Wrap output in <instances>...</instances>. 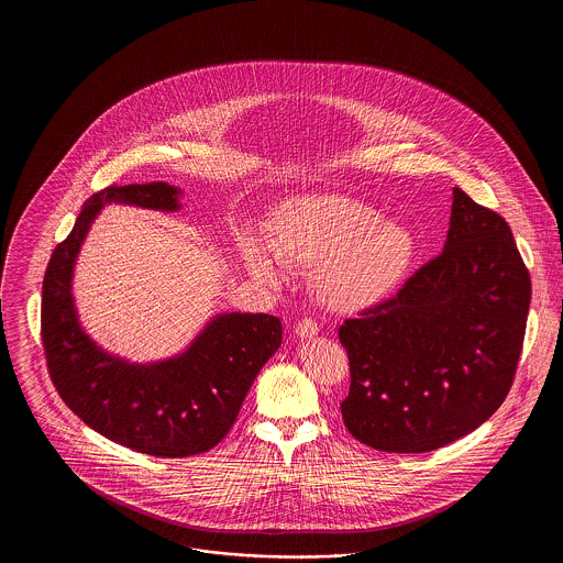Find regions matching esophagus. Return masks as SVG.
<instances>
[{
    "mask_svg": "<svg viewBox=\"0 0 563 563\" xmlns=\"http://www.w3.org/2000/svg\"><path fill=\"white\" fill-rule=\"evenodd\" d=\"M295 333L299 338H314L319 333V324H317V321H312V319H301V321H297V324H295Z\"/></svg>",
    "mask_w": 563,
    "mask_h": 563,
    "instance_id": "34e87169",
    "label": "esophagus"
}]
</instances>
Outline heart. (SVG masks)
I'll return each mask as SVG.
<instances>
[{
  "instance_id": "1",
  "label": "heart",
  "mask_w": 563,
  "mask_h": 563,
  "mask_svg": "<svg viewBox=\"0 0 563 563\" xmlns=\"http://www.w3.org/2000/svg\"><path fill=\"white\" fill-rule=\"evenodd\" d=\"M416 253L409 228L340 194L297 198L274 217L269 246L246 241L242 249L249 269L266 280L280 276L278 262L312 269L319 299L340 312L372 308L395 294Z\"/></svg>"
}]
</instances>
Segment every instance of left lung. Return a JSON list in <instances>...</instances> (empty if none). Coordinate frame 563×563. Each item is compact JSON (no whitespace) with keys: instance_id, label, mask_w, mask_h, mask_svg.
I'll use <instances>...</instances> for the list:
<instances>
[{"instance_id":"1","label":"left lung","mask_w":563,"mask_h":563,"mask_svg":"<svg viewBox=\"0 0 563 563\" xmlns=\"http://www.w3.org/2000/svg\"><path fill=\"white\" fill-rule=\"evenodd\" d=\"M530 297L509 223L454 188L443 253L340 327L350 434L379 452L422 454L479 429L509 395Z\"/></svg>"}]
</instances>
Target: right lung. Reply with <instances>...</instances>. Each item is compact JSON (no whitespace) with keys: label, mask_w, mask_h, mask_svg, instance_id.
<instances>
[{"label":"right lung","mask_w":563,"mask_h":563,"mask_svg":"<svg viewBox=\"0 0 563 563\" xmlns=\"http://www.w3.org/2000/svg\"><path fill=\"white\" fill-rule=\"evenodd\" d=\"M179 196L181 189L164 181L92 194L71 234L56 244L42 287V344L60 399L109 441L156 457L214 448L283 340L272 314H217L181 354L139 365L99 349L81 329L71 278L95 217L109 202L170 213L181 209Z\"/></svg>","instance_id":"obj_1"}]
</instances>
